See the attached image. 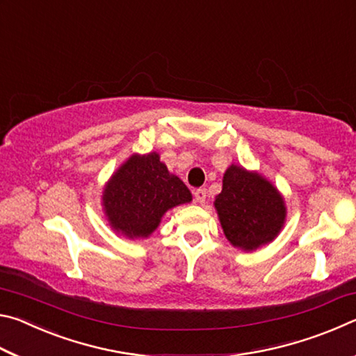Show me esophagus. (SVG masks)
I'll use <instances>...</instances> for the list:
<instances>
[{
  "instance_id": "1",
  "label": "esophagus",
  "mask_w": 356,
  "mask_h": 356,
  "mask_svg": "<svg viewBox=\"0 0 356 356\" xmlns=\"http://www.w3.org/2000/svg\"><path fill=\"white\" fill-rule=\"evenodd\" d=\"M195 200H196V202H200V204L206 202V200H207V190L206 188H197L195 191Z\"/></svg>"
}]
</instances>
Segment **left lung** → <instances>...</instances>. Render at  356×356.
<instances>
[{
  "mask_svg": "<svg viewBox=\"0 0 356 356\" xmlns=\"http://www.w3.org/2000/svg\"><path fill=\"white\" fill-rule=\"evenodd\" d=\"M213 206L227 242L246 252L273 242L287 216L280 190L261 172L238 165L226 170Z\"/></svg>",
  "mask_w": 356,
  "mask_h": 356,
  "instance_id": "1",
  "label": "left lung"
}]
</instances>
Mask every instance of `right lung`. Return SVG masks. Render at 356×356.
Returning <instances> with one entry per match:
<instances>
[{
  "label": "right lung",
  "instance_id": "add662e5",
  "mask_svg": "<svg viewBox=\"0 0 356 356\" xmlns=\"http://www.w3.org/2000/svg\"><path fill=\"white\" fill-rule=\"evenodd\" d=\"M193 196L176 174L168 171L156 152L134 154L105 184L102 207L108 225L130 240L147 238L163 215Z\"/></svg>",
  "mask_w": 356,
  "mask_h": 356
}]
</instances>
